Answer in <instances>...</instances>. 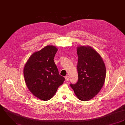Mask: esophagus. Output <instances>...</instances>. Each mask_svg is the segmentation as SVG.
Wrapping results in <instances>:
<instances>
[{
	"mask_svg": "<svg viewBox=\"0 0 125 125\" xmlns=\"http://www.w3.org/2000/svg\"><path fill=\"white\" fill-rule=\"evenodd\" d=\"M69 77L68 76H67L65 77V80H66V81L68 82V81H69Z\"/></svg>",
	"mask_w": 125,
	"mask_h": 125,
	"instance_id": "obj_1",
	"label": "esophagus"
}]
</instances>
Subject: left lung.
I'll list each match as a JSON object with an SVG mask.
<instances>
[{
    "label": "left lung",
    "mask_w": 125,
    "mask_h": 125,
    "mask_svg": "<svg viewBox=\"0 0 125 125\" xmlns=\"http://www.w3.org/2000/svg\"><path fill=\"white\" fill-rule=\"evenodd\" d=\"M77 50L79 78L70 86L79 100L87 101L97 95L103 87L106 68L101 56L91 47L80 46Z\"/></svg>",
    "instance_id": "1"
}]
</instances>
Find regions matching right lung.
Returning a JSON list of instances; mask_svg holds the SVG:
<instances>
[{
  "label": "right lung",
  "instance_id": "1",
  "mask_svg": "<svg viewBox=\"0 0 125 125\" xmlns=\"http://www.w3.org/2000/svg\"><path fill=\"white\" fill-rule=\"evenodd\" d=\"M57 51L55 46L47 45L33 53L24 68V77L28 89L43 101L53 97L65 80L59 75L54 61Z\"/></svg>",
  "mask_w": 125,
  "mask_h": 125
}]
</instances>
